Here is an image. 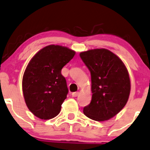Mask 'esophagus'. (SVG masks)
Returning a JSON list of instances; mask_svg holds the SVG:
<instances>
[{"instance_id":"esophagus-1","label":"esophagus","mask_w":150,"mask_h":150,"mask_svg":"<svg viewBox=\"0 0 150 150\" xmlns=\"http://www.w3.org/2000/svg\"><path fill=\"white\" fill-rule=\"evenodd\" d=\"M79 92H73V93L71 94V95H72V97H77V96L79 95Z\"/></svg>"}]
</instances>
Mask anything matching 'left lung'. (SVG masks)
Wrapping results in <instances>:
<instances>
[{
  "instance_id": "8db88e82",
  "label": "left lung",
  "mask_w": 150,
  "mask_h": 150,
  "mask_svg": "<svg viewBox=\"0 0 150 150\" xmlns=\"http://www.w3.org/2000/svg\"><path fill=\"white\" fill-rule=\"evenodd\" d=\"M80 57L90 70L92 81V100L83 108V113L95 121L110 119L128 101L131 84L126 67L105 49L89 50Z\"/></svg>"
}]
</instances>
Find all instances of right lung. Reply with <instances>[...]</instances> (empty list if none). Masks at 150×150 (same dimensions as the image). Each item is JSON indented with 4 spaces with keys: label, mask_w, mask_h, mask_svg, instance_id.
I'll list each match as a JSON object with an SVG mask.
<instances>
[{
    "label": "right lung",
    "mask_w": 150,
    "mask_h": 150,
    "mask_svg": "<svg viewBox=\"0 0 150 150\" xmlns=\"http://www.w3.org/2000/svg\"><path fill=\"white\" fill-rule=\"evenodd\" d=\"M75 51L58 45H49L31 59L23 74L22 89L28 108L36 117L49 120L59 114L68 94L62 67Z\"/></svg>",
    "instance_id": "add662e5"
}]
</instances>
